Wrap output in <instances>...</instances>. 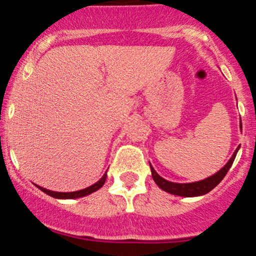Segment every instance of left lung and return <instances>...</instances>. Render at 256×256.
<instances>
[{"label": "left lung", "mask_w": 256, "mask_h": 256, "mask_svg": "<svg viewBox=\"0 0 256 256\" xmlns=\"http://www.w3.org/2000/svg\"><path fill=\"white\" fill-rule=\"evenodd\" d=\"M238 146L236 150L234 152V154L232 155V158L229 159V162L220 168L218 172H216L214 175L210 176V178H204V180L196 181V182L191 184H178V182H171V181L165 180L162 178L156 171L154 170V168L150 165V170H152V176L154 178V181L156 182V185L162 190V191L168 192L171 194H176V196H182V197H196V196H202V194H206L210 190L214 188L220 181L223 180V178L226 175L228 170L233 165L234 159L236 156V152L239 150Z\"/></svg>", "instance_id": "1"}]
</instances>
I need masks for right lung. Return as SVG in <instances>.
Segmentation results:
<instances>
[{"mask_svg": "<svg viewBox=\"0 0 256 256\" xmlns=\"http://www.w3.org/2000/svg\"><path fill=\"white\" fill-rule=\"evenodd\" d=\"M106 178H107V172L104 174V176L101 178V180L97 181L96 184H94L92 186L88 187V188H84V190H80V191H75V192H55V191H50V190H46V188H43V187L38 186L39 190H42V191L44 192V194H49V196L54 197V198H60V200H69V198H78V197H84V196H88V194H92V192L97 191V190L101 188L102 186L104 185V181H106Z\"/></svg>", "mask_w": 256, "mask_h": 256, "instance_id": "obj_1", "label": "right lung"}]
</instances>
